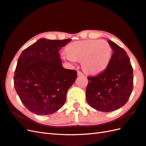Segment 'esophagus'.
<instances>
[{"label": "esophagus", "mask_w": 146, "mask_h": 146, "mask_svg": "<svg viewBox=\"0 0 146 146\" xmlns=\"http://www.w3.org/2000/svg\"><path fill=\"white\" fill-rule=\"evenodd\" d=\"M78 76H83L84 74L81 72H80V71H78Z\"/></svg>", "instance_id": "34e87169"}]
</instances>
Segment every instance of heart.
<instances>
[{"label":"heart","instance_id":"obj_1","mask_svg":"<svg viewBox=\"0 0 146 146\" xmlns=\"http://www.w3.org/2000/svg\"><path fill=\"white\" fill-rule=\"evenodd\" d=\"M112 48L107 41L87 40L69 44L62 57L72 63L82 61V67L86 72L98 74L109 66Z\"/></svg>","mask_w":146,"mask_h":146}]
</instances>
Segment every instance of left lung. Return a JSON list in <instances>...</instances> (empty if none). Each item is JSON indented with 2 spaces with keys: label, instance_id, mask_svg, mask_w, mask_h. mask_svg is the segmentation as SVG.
Masks as SVG:
<instances>
[{
  "label": "left lung",
  "instance_id": "left-lung-1",
  "mask_svg": "<svg viewBox=\"0 0 146 146\" xmlns=\"http://www.w3.org/2000/svg\"><path fill=\"white\" fill-rule=\"evenodd\" d=\"M113 51L110 64L104 72L88 76L86 100L94 109L111 111L128 102L133 88V70L126 51L108 40Z\"/></svg>",
  "mask_w": 146,
  "mask_h": 146
}]
</instances>
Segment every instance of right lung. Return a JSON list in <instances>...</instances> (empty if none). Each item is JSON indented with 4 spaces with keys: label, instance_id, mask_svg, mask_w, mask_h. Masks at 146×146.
<instances>
[{
    "label": "right lung",
    "instance_id": "right-lung-1",
    "mask_svg": "<svg viewBox=\"0 0 146 146\" xmlns=\"http://www.w3.org/2000/svg\"><path fill=\"white\" fill-rule=\"evenodd\" d=\"M71 40L40 39L18 58L14 87L22 103L33 113L52 114L64 105L77 72L63 68L58 50Z\"/></svg>",
    "mask_w": 146,
    "mask_h": 146
}]
</instances>
